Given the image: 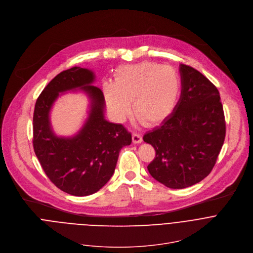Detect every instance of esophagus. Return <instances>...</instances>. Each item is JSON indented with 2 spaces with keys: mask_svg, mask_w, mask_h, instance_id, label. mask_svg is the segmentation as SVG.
I'll return each instance as SVG.
<instances>
[{
  "mask_svg": "<svg viewBox=\"0 0 253 253\" xmlns=\"http://www.w3.org/2000/svg\"><path fill=\"white\" fill-rule=\"evenodd\" d=\"M132 139H133L134 144H140L142 142V136L138 133H134L132 136Z\"/></svg>",
  "mask_w": 253,
  "mask_h": 253,
  "instance_id": "1",
  "label": "esophagus"
}]
</instances>
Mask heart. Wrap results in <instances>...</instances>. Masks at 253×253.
Masks as SVG:
<instances>
[{"label": "heart", "instance_id": "b5f03b06", "mask_svg": "<svg viewBox=\"0 0 253 253\" xmlns=\"http://www.w3.org/2000/svg\"><path fill=\"white\" fill-rule=\"evenodd\" d=\"M180 80L174 69L154 62L120 67L115 83L104 82L102 93L112 117L124 121L132 112L147 126L158 125L175 110L180 96Z\"/></svg>", "mask_w": 253, "mask_h": 253}]
</instances>
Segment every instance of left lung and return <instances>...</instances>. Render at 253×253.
I'll return each instance as SVG.
<instances>
[{"label":"left lung","mask_w":253,"mask_h":253,"mask_svg":"<svg viewBox=\"0 0 253 253\" xmlns=\"http://www.w3.org/2000/svg\"><path fill=\"white\" fill-rule=\"evenodd\" d=\"M181 94L173 113L143 140L156 151L150 174L167 187L192 186L213 169L226 136L218 88L199 71L180 64Z\"/></svg>","instance_id":"obj_1"}]
</instances>
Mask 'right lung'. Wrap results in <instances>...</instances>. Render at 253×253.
I'll return each mask as SVG.
<instances>
[{
  "label": "right lung",
  "instance_id": "right-lung-1",
  "mask_svg": "<svg viewBox=\"0 0 253 253\" xmlns=\"http://www.w3.org/2000/svg\"><path fill=\"white\" fill-rule=\"evenodd\" d=\"M94 73L73 67L58 74L38 96L33 113V149L48 178L62 191L87 196L102 188L114 173L120 150L132 142L121 125L104 118V96L92 85ZM81 90L90 99L88 118L72 137L52 131L49 111L64 92Z\"/></svg>",
  "mask_w": 253,
  "mask_h": 253
}]
</instances>
